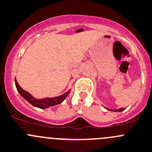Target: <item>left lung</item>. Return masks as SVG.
Segmentation results:
<instances>
[{
    "instance_id": "1",
    "label": "left lung",
    "mask_w": 152,
    "mask_h": 152,
    "mask_svg": "<svg viewBox=\"0 0 152 152\" xmlns=\"http://www.w3.org/2000/svg\"><path fill=\"white\" fill-rule=\"evenodd\" d=\"M108 110V109H107ZM125 108L124 107H123V108H119V109H115V110H111L112 111H114V112H121L123 111V110H124Z\"/></svg>"
}]
</instances>
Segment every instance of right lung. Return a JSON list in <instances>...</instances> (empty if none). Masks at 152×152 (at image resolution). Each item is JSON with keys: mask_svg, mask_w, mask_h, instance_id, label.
<instances>
[{"mask_svg": "<svg viewBox=\"0 0 152 152\" xmlns=\"http://www.w3.org/2000/svg\"><path fill=\"white\" fill-rule=\"evenodd\" d=\"M15 83L17 91H18L19 94H20L23 99H26L28 102L30 103L32 105L35 106V107H39V108L41 109H45L47 108V107H52V106L56 105V104L61 103L64 99H65V98L68 96L69 93L71 91V89H70L68 91L64 93L62 95L58 96L53 97V98H48V97H47V98L43 99H36L33 96L31 95L29 92L22 89V88H20V85H18V83L16 79H15Z\"/></svg>", "mask_w": 152, "mask_h": 152, "instance_id": "add662e5", "label": "right lung"}]
</instances>
